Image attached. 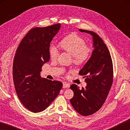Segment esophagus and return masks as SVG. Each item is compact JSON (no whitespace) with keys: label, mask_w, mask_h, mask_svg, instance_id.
<instances>
[{"label":"esophagus","mask_w":130,"mask_h":130,"mask_svg":"<svg viewBox=\"0 0 130 130\" xmlns=\"http://www.w3.org/2000/svg\"><path fill=\"white\" fill-rule=\"evenodd\" d=\"M70 87V85L69 84H68L67 83H63V88H69Z\"/></svg>","instance_id":"obj_1"}]
</instances>
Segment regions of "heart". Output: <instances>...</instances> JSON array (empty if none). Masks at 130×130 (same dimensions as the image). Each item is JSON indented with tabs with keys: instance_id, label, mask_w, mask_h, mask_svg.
<instances>
[{
	"instance_id": "heart-1",
	"label": "heart",
	"mask_w": 130,
	"mask_h": 130,
	"mask_svg": "<svg viewBox=\"0 0 130 130\" xmlns=\"http://www.w3.org/2000/svg\"><path fill=\"white\" fill-rule=\"evenodd\" d=\"M58 47L73 56V61L77 65L87 62L92 54L91 48L85 45L84 39L76 34L68 35L58 43ZM49 56L52 60L57 58L58 52L54 47H50Z\"/></svg>"
}]
</instances>
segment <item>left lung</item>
<instances>
[{"label": "left lung", "mask_w": 130, "mask_h": 130, "mask_svg": "<svg viewBox=\"0 0 130 130\" xmlns=\"http://www.w3.org/2000/svg\"><path fill=\"white\" fill-rule=\"evenodd\" d=\"M91 34L94 49L89 60L79 72L87 83L80 89L76 84L70 89L74 92L70 100L74 109L83 116L92 115L104 104L113 82V64L109 50L102 39L92 31L80 29Z\"/></svg>", "instance_id": "1"}]
</instances>
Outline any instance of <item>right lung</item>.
Listing matches in <instances>:
<instances>
[{"mask_svg": "<svg viewBox=\"0 0 130 130\" xmlns=\"http://www.w3.org/2000/svg\"><path fill=\"white\" fill-rule=\"evenodd\" d=\"M61 24L31 29L15 53L12 76L18 97L24 106L34 113L43 111L58 95L62 83L42 78V67L50 60V43Z\"/></svg>", "mask_w": 130, "mask_h": 130, "instance_id": "right-lung-1", "label": "right lung"}]
</instances>
